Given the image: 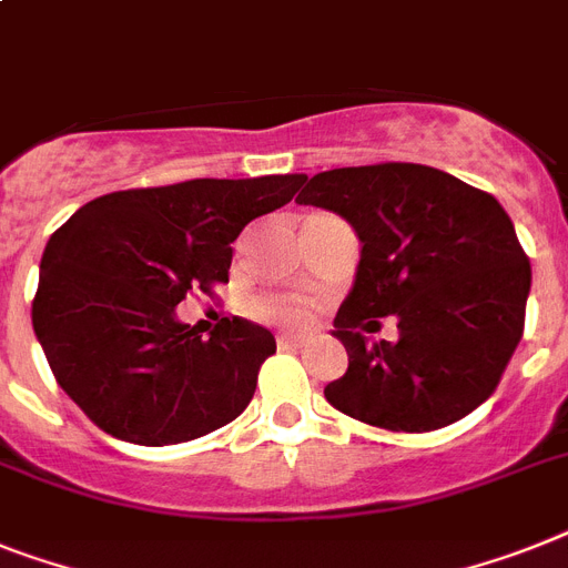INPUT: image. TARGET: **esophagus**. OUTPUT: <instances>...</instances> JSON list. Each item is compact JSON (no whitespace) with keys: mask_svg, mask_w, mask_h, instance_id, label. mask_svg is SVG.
Masks as SVG:
<instances>
[{"mask_svg":"<svg viewBox=\"0 0 568 568\" xmlns=\"http://www.w3.org/2000/svg\"><path fill=\"white\" fill-rule=\"evenodd\" d=\"M307 336L304 334H278V345L281 348H302Z\"/></svg>","mask_w":568,"mask_h":568,"instance_id":"34e87169","label":"esophagus"}]
</instances>
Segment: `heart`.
Here are the masks:
<instances>
[{
  "instance_id": "obj_1",
  "label": "heart",
  "mask_w": 568,
  "mask_h": 568,
  "mask_svg": "<svg viewBox=\"0 0 568 568\" xmlns=\"http://www.w3.org/2000/svg\"><path fill=\"white\" fill-rule=\"evenodd\" d=\"M261 316L273 318V322H284V325H298V322H307L311 307L302 298H266L261 304Z\"/></svg>"
}]
</instances>
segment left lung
Returning <instances> with one entry per match:
<instances>
[{
	"label": "left lung",
	"instance_id": "1",
	"mask_svg": "<svg viewBox=\"0 0 568 568\" xmlns=\"http://www.w3.org/2000/svg\"><path fill=\"white\" fill-rule=\"evenodd\" d=\"M295 203L336 211L359 234L357 281L334 318L348 372L334 409L392 433L456 424L494 395L531 290V264L496 196L429 165L379 162L302 176ZM379 315L402 339L368 343Z\"/></svg>",
	"mask_w": 568,
	"mask_h": 568
}]
</instances>
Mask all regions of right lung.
Masks as SVG:
<instances>
[{
  "instance_id": "obj_1",
  "label": "right lung",
  "mask_w": 568,
  "mask_h": 568,
  "mask_svg": "<svg viewBox=\"0 0 568 568\" xmlns=\"http://www.w3.org/2000/svg\"><path fill=\"white\" fill-rule=\"evenodd\" d=\"M302 173L112 191L49 237L31 322L54 379L106 435L142 447L194 442L234 420L275 336L220 318L209 339L173 307L229 284L232 243L281 209Z\"/></svg>"
}]
</instances>
